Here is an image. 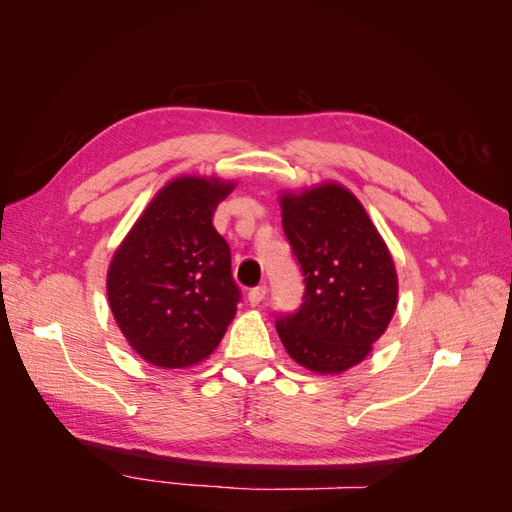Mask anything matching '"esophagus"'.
Masks as SVG:
<instances>
[{"label":"esophagus","mask_w":512,"mask_h":512,"mask_svg":"<svg viewBox=\"0 0 512 512\" xmlns=\"http://www.w3.org/2000/svg\"><path fill=\"white\" fill-rule=\"evenodd\" d=\"M265 294H267V286H256L250 290V294H247V301H250L252 307H258L262 299H265Z\"/></svg>","instance_id":"obj_1"}]
</instances>
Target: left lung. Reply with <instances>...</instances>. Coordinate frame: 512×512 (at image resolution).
<instances>
[{
	"label": "left lung",
	"mask_w": 512,
	"mask_h": 512,
	"mask_svg": "<svg viewBox=\"0 0 512 512\" xmlns=\"http://www.w3.org/2000/svg\"><path fill=\"white\" fill-rule=\"evenodd\" d=\"M282 226L305 275V301L277 333L292 361L320 376L365 361L397 309L395 260L361 200L320 181L282 190Z\"/></svg>",
	"instance_id": "8db88e82"
}]
</instances>
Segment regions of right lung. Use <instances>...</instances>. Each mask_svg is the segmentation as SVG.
Here are the masks:
<instances>
[{"label":"right lung","instance_id":"1","mask_svg":"<svg viewBox=\"0 0 512 512\" xmlns=\"http://www.w3.org/2000/svg\"><path fill=\"white\" fill-rule=\"evenodd\" d=\"M235 185L215 175L170 179L111 258L108 305L130 348L149 365L203 363L237 314L230 247L211 222Z\"/></svg>","mask_w":512,"mask_h":512}]
</instances>
